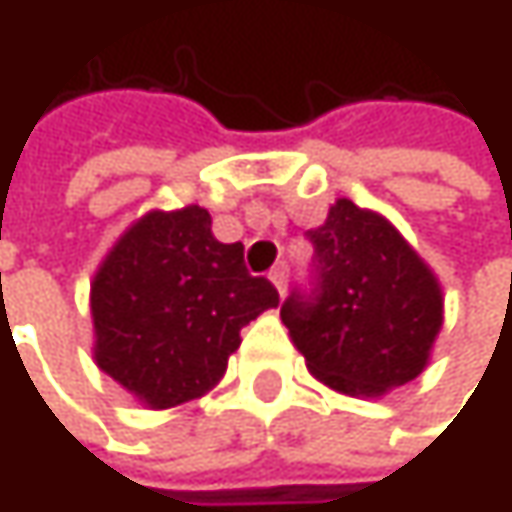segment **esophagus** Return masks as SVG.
Returning a JSON list of instances; mask_svg holds the SVG:
<instances>
[{
	"label": "esophagus",
	"instance_id": "1",
	"mask_svg": "<svg viewBox=\"0 0 512 512\" xmlns=\"http://www.w3.org/2000/svg\"><path fill=\"white\" fill-rule=\"evenodd\" d=\"M269 281L275 284L278 296H284V293H287V266H284V263H278V266L269 272Z\"/></svg>",
	"mask_w": 512,
	"mask_h": 512
}]
</instances>
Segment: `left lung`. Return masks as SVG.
Segmentation results:
<instances>
[{
	"label": "left lung",
	"instance_id": "left-lung-1",
	"mask_svg": "<svg viewBox=\"0 0 512 512\" xmlns=\"http://www.w3.org/2000/svg\"><path fill=\"white\" fill-rule=\"evenodd\" d=\"M308 240L317 290L293 293L281 323L314 379L338 394L382 397L421 376L445 320L442 284L424 257L350 198H338Z\"/></svg>",
	"mask_w": 512,
	"mask_h": 512
}]
</instances>
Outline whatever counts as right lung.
<instances>
[{
  "mask_svg": "<svg viewBox=\"0 0 512 512\" xmlns=\"http://www.w3.org/2000/svg\"><path fill=\"white\" fill-rule=\"evenodd\" d=\"M204 207L151 210L91 281L94 361L145 409L204 397L228 370L240 329L278 293L246 272L243 243H219Z\"/></svg>",
  "mask_w": 512,
  "mask_h": 512,
  "instance_id": "right-lung-1",
  "label": "right lung"
}]
</instances>
